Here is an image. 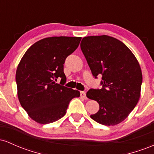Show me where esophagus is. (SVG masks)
I'll list each match as a JSON object with an SVG mask.
<instances>
[{"label": "esophagus", "mask_w": 154, "mask_h": 154, "mask_svg": "<svg viewBox=\"0 0 154 154\" xmlns=\"http://www.w3.org/2000/svg\"><path fill=\"white\" fill-rule=\"evenodd\" d=\"M80 96L82 97V98H85V99L87 98V97H86V93L84 91H80Z\"/></svg>", "instance_id": "esophagus-1"}]
</instances>
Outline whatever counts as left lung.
Wrapping results in <instances>:
<instances>
[{
	"label": "left lung",
	"mask_w": 154,
	"mask_h": 154,
	"mask_svg": "<svg viewBox=\"0 0 154 154\" xmlns=\"http://www.w3.org/2000/svg\"><path fill=\"white\" fill-rule=\"evenodd\" d=\"M80 48L95 78L102 75L101 89H91L87 97L99 104L91 117L103 125L124 121L138 102L143 76L132 51L122 42L108 35L82 38Z\"/></svg>",
	"instance_id": "8db88e82"
}]
</instances>
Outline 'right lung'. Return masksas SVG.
I'll list each match as a JSON object with an SVG mask.
<instances>
[{
  "label": "right lung",
  "mask_w": 154,
  "mask_h": 154,
  "mask_svg": "<svg viewBox=\"0 0 154 154\" xmlns=\"http://www.w3.org/2000/svg\"><path fill=\"white\" fill-rule=\"evenodd\" d=\"M81 39L65 36L42 39L29 47L21 59L16 72L17 95L21 106L36 122L45 125L61 119L70 100L80 95L79 91L63 85L66 79L63 63ZM59 77L64 81L61 85L55 82Z\"/></svg>",
  "instance_id": "1"
}]
</instances>
